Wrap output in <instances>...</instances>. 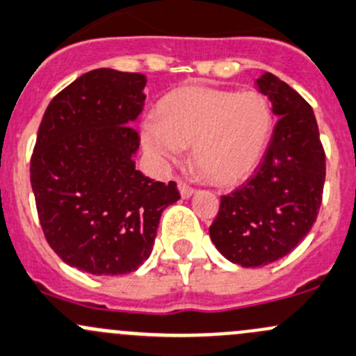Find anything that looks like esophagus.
Instances as JSON below:
<instances>
[{
    "mask_svg": "<svg viewBox=\"0 0 356 356\" xmlns=\"http://www.w3.org/2000/svg\"><path fill=\"white\" fill-rule=\"evenodd\" d=\"M177 188H179V193H181V196L184 197V200H188L194 194V189L191 188V186L186 184L184 181H177Z\"/></svg>",
    "mask_w": 356,
    "mask_h": 356,
    "instance_id": "1",
    "label": "esophagus"
}]
</instances>
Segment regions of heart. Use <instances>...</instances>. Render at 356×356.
<instances>
[{
  "mask_svg": "<svg viewBox=\"0 0 356 356\" xmlns=\"http://www.w3.org/2000/svg\"><path fill=\"white\" fill-rule=\"evenodd\" d=\"M271 104L259 92L184 87L141 124L145 148L159 163L177 162L193 145L197 168L216 182H235L259 165L273 134Z\"/></svg>",
  "mask_w": 356,
  "mask_h": 356,
  "instance_id": "obj_1",
  "label": "heart"
}]
</instances>
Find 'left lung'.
Segmentation results:
<instances>
[{"mask_svg": "<svg viewBox=\"0 0 356 356\" xmlns=\"http://www.w3.org/2000/svg\"><path fill=\"white\" fill-rule=\"evenodd\" d=\"M256 88L280 119L256 174L222 196L209 227L220 254L244 268L275 263L304 241L319 213L326 179L312 107L273 73L261 74Z\"/></svg>", "mask_w": 356, "mask_h": 356, "instance_id": "1", "label": "left lung"}]
</instances>
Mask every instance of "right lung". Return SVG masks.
I'll return each mask as SVG.
<instances>
[{
  "label": "right lung",
  "mask_w": 356,
  "mask_h": 356,
  "mask_svg": "<svg viewBox=\"0 0 356 356\" xmlns=\"http://www.w3.org/2000/svg\"><path fill=\"white\" fill-rule=\"evenodd\" d=\"M147 76L99 68L58 93L44 112L30 160L40 227L70 266L128 275L152 254L160 216L181 200L174 181L134 165L131 128L145 106Z\"/></svg>",
  "instance_id": "add662e5"
}]
</instances>
